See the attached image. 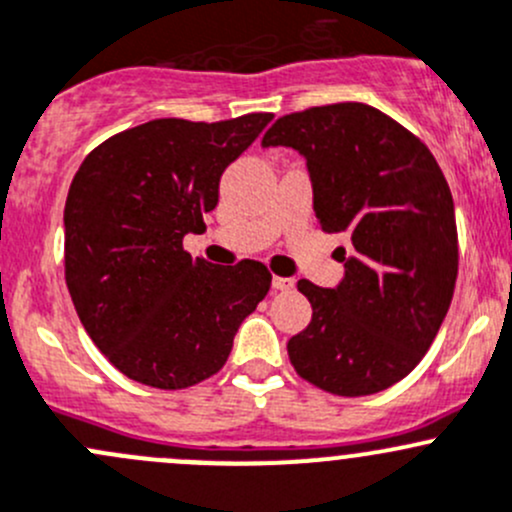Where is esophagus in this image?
Listing matches in <instances>:
<instances>
[{
    "label": "esophagus",
    "instance_id": "1",
    "mask_svg": "<svg viewBox=\"0 0 512 512\" xmlns=\"http://www.w3.org/2000/svg\"><path fill=\"white\" fill-rule=\"evenodd\" d=\"M271 286H273V291H293V278H283V276H273V281H271Z\"/></svg>",
    "mask_w": 512,
    "mask_h": 512
}]
</instances>
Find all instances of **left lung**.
<instances>
[{
	"instance_id": "1",
	"label": "left lung",
	"mask_w": 512,
	"mask_h": 512,
	"mask_svg": "<svg viewBox=\"0 0 512 512\" xmlns=\"http://www.w3.org/2000/svg\"><path fill=\"white\" fill-rule=\"evenodd\" d=\"M261 145L305 157L320 229L352 244L340 246L345 276L335 288L298 281L313 318L288 340L291 365L337 397L392 387L426 355L456 286L444 172L416 135L365 103L283 115Z\"/></svg>"
}]
</instances>
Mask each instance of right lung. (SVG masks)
Here are the masks:
<instances>
[{
	"instance_id": "obj_1",
	"label": "right lung",
	"mask_w": 512,
	"mask_h": 512,
	"mask_svg": "<svg viewBox=\"0 0 512 512\" xmlns=\"http://www.w3.org/2000/svg\"><path fill=\"white\" fill-rule=\"evenodd\" d=\"M271 120H150L78 167L63 209L66 286L86 333L125 377L157 389L212 377L266 298L263 263L214 266L182 239L202 229L224 170Z\"/></svg>"
}]
</instances>
